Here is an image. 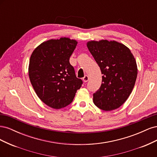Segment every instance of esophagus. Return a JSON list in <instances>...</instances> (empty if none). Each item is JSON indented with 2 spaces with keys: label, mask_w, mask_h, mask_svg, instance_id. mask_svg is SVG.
I'll list each match as a JSON object with an SVG mask.
<instances>
[{
  "label": "esophagus",
  "mask_w": 157,
  "mask_h": 157,
  "mask_svg": "<svg viewBox=\"0 0 157 157\" xmlns=\"http://www.w3.org/2000/svg\"><path fill=\"white\" fill-rule=\"evenodd\" d=\"M88 80H89V77H88V75H85L84 77H83V80H84V82H88Z\"/></svg>",
  "instance_id": "esophagus-1"
}]
</instances>
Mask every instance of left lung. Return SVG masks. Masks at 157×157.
<instances>
[{
  "label": "left lung",
  "mask_w": 157,
  "mask_h": 157,
  "mask_svg": "<svg viewBox=\"0 0 157 157\" xmlns=\"http://www.w3.org/2000/svg\"><path fill=\"white\" fill-rule=\"evenodd\" d=\"M87 47L101 69L102 83L93 94L95 105L109 111L120 107L134 87L137 67L130 49L115 40H91Z\"/></svg>",
  "instance_id": "left-lung-1"
}]
</instances>
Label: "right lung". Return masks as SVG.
Segmentation results:
<instances>
[{"instance_id":"obj_1","label":"right lung","mask_w":157,"mask_h":157,"mask_svg":"<svg viewBox=\"0 0 157 157\" xmlns=\"http://www.w3.org/2000/svg\"><path fill=\"white\" fill-rule=\"evenodd\" d=\"M69 38L43 42L33 52L29 77L40 100L55 109L63 108L73 101L82 80L77 78L69 58L77 44Z\"/></svg>"}]
</instances>
